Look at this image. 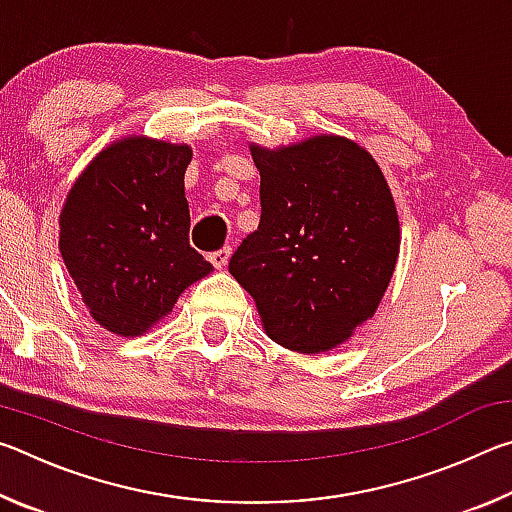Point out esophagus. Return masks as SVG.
<instances>
[{
    "instance_id": "34e87169",
    "label": "esophagus",
    "mask_w": 512,
    "mask_h": 512,
    "mask_svg": "<svg viewBox=\"0 0 512 512\" xmlns=\"http://www.w3.org/2000/svg\"><path fill=\"white\" fill-rule=\"evenodd\" d=\"M232 255V248L225 246L221 250H214V253H210V262L216 266V268H225V264H228V259Z\"/></svg>"
}]
</instances>
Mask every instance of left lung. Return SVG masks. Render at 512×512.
Segmentation results:
<instances>
[{
	"instance_id": "1",
	"label": "left lung",
	"mask_w": 512,
	"mask_h": 512,
	"mask_svg": "<svg viewBox=\"0 0 512 512\" xmlns=\"http://www.w3.org/2000/svg\"><path fill=\"white\" fill-rule=\"evenodd\" d=\"M262 216L230 259L266 334L318 354L372 318L400 255V221L375 158L316 135L280 149L250 144Z\"/></svg>"
}]
</instances>
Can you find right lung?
<instances>
[{"instance_id": "add662e5", "label": "right lung", "mask_w": 512, "mask_h": 512, "mask_svg": "<svg viewBox=\"0 0 512 512\" xmlns=\"http://www.w3.org/2000/svg\"><path fill=\"white\" fill-rule=\"evenodd\" d=\"M189 162L187 144L124 137L69 189L60 255L90 316L112 334H144L212 271L189 246Z\"/></svg>"}]
</instances>
